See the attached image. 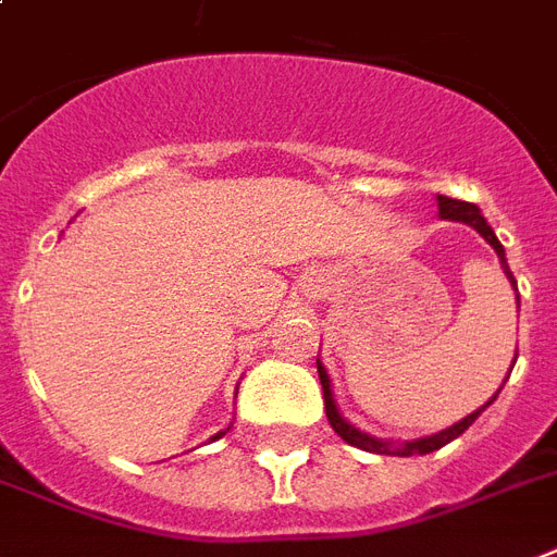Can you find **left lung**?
Masks as SVG:
<instances>
[{
    "instance_id": "left-lung-1",
    "label": "left lung",
    "mask_w": 557,
    "mask_h": 557,
    "mask_svg": "<svg viewBox=\"0 0 557 557\" xmlns=\"http://www.w3.org/2000/svg\"><path fill=\"white\" fill-rule=\"evenodd\" d=\"M438 212H441V219H449V222H465V224H470V227H476V231L485 236V242L496 250V257H499V262H503V271L508 274V280H511V286H515V292H517L515 274H511L508 262H505V248L499 245L496 233L491 231V224L485 222V215L479 212L476 203L456 201V198L438 195ZM517 307H520V295H517ZM318 376H321V388H324L326 420H330V426L335 430V435H338L342 441H347L350 447L368 449V453H380V456H426V453H435V449H441L444 444H449L453 438H458V435H461V432H465L467 426H470V423H473V420H476L479 414L487 409V406H491V400H496V394H494V397H491V400H487L482 409L473 411V414H467L465 420H458L456 426H449V430L438 432V435L409 441V444H403V447H388V444H382V441L371 438V435H364V432H359L356 426H350V423H347V420L338 414V409H335V400H333V388H330V376H326L324 364H321V362H318Z\"/></svg>"
}]
</instances>
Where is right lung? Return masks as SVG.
I'll list each match as a JSON object with an SVG mask.
<instances>
[{
  "label": "right lung",
  "mask_w": 557,
  "mask_h": 557,
  "mask_svg": "<svg viewBox=\"0 0 557 557\" xmlns=\"http://www.w3.org/2000/svg\"><path fill=\"white\" fill-rule=\"evenodd\" d=\"M215 438H219V435H215Z\"/></svg>",
  "instance_id": "obj_1"
}]
</instances>
